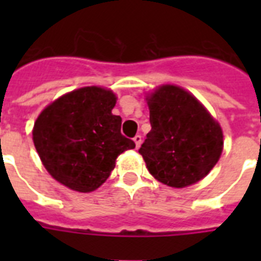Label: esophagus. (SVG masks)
<instances>
[{"label": "esophagus", "mask_w": 261, "mask_h": 261, "mask_svg": "<svg viewBox=\"0 0 261 261\" xmlns=\"http://www.w3.org/2000/svg\"><path fill=\"white\" fill-rule=\"evenodd\" d=\"M134 142H135V146H137V149H138V147L141 146V143H142V137H141V135H135Z\"/></svg>", "instance_id": "1"}]
</instances>
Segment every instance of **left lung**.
Returning a JSON list of instances; mask_svg holds the SVG:
<instances>
[{
  "instance_id": "obj_1",
  "label": "left lung",
  "mask_w": 261,
  "mask_h": 261,
  "mask_svg": "<svg viewBox=\"0 0 261 261\" xmlns=\"http://www.w3.org/2000/svg\"><path fill=\"white\" fill-rule=\"evenodd\" d=\"M146 100L151 130L139 153L147 171L173 188L206 177L223 149L219 123L198 98L176 85L157 88Z\"/></svg>"
}]
</instances>
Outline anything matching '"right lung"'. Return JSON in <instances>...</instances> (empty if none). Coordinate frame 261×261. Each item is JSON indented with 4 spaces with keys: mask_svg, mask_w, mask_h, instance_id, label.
<instances>
[{
    "mask_svg": "<svg viewBox=\"0 0 261 261\" xmlns=\"http://www.w3.org/2000/svg\"><path fill=\"white\" fill-rule=\"evenodd\" d=\"M112 90L85 87L63 94L39 115L32 130L35 147L53 177L79 192L97 190L123 151L134 141L120 133L122 118L112 115Z\"/></svg>",
    "mask_w": 261,
    "mask_h": 261,
    "instance_id": "add662e5",
    "label": "right lung"
}]
</instances>
